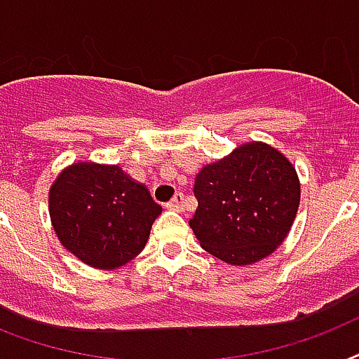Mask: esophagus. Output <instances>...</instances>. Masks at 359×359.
I'll list each match as a JSON object with an SVG mask.
<instances>
[{
    "label": "esophagus",
    "instance_id": "1",
    "mask_svg": "<svg viewBox=\"0 0 359 359\" xmlns=\"http://www.w3.org/2000/svg\"><path fill=\"white\" fill-rule=\"evenodd\" d=\"M168 207L171 208V210H177V212H184V207H186L184 196H182V194H177V196L169 201Z\"/></svg>",
    "mask_w": 359,
    "mask_h": 359
}]
</instances>
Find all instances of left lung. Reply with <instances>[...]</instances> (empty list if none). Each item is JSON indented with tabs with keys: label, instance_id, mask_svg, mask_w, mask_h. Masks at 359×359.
<instances>
[{
	"label": "left lung",
	"instance_id": "1",
	"mask_svg": "<svg viewBox=\"0 0 359 359\" xmlns=\"http://www.w3.org/2000/svg\"><path fill=\"white\" fill-rule=\"evenodd\" d=\"M190 227L203 250L231 266L272 255L300 207V179L283 152L248 141L197 173Z\"/></svg>",
	"mask_w": 359,
	"mask_h": 359
}]
</instances>
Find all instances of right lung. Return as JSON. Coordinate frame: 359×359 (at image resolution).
<instances>
[{
    "label": "right lung",
    "instance_id": "right-lung-1",
    "mask_svg": "<svg viewBox=\"0 0 359 359\" xmlns=\"http://www.w3.org/2000/svg\"><path fill=\"white\" fill-rule=\"evenodd\" d=\"M53 231L65 250L98 270H115L145 248L162 207L119 165L76 162L48 194Z\"/></svg>",
    "mask_w": 359,
    "mask_h": 359
}]
</instances>
